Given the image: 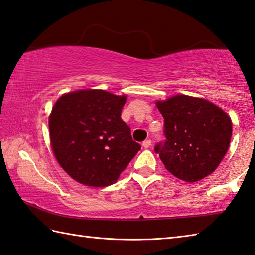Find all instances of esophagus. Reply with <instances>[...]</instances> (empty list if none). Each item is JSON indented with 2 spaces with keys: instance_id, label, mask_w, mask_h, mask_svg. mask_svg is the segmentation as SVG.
I'll return each mask as SVG.
<instances>
[{
  "instance_id": "1",
  "label": "esophagus",
  "mask_w": 255,
  "mask_h": 255,
  "mask_svg": "<svg viewBox=\"0 0 255 255\" xmlns=\"http://www.w3.org/2000/svg\"><path fill=\"white\" fill-rule=\"evenodd\" d=\"M142 146L145 148H149L151 146V140L150 139H147L142 142Z\"/></svg>"
}]
</instances>
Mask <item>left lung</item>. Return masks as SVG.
Listing matches in <instances>:
<instances>
[{
	"mask_svg": "<svg viewBox=\"0 0 255 255\" xmlns=\"http://www.w3.org/2000/svg\"><path fill=\"white\" fill-rule=\"evenodd\" d=\"M164 117L165 140L156 143L165 168L185 182L212 174L229 149L232 122L223 110L205 99L178 95L158 101Z\"/></svg>",
	"mask_w": 255,
	"mask_h": 255,
	"instance_id": "left-lung-1",
	"label": "left lung"
}]
</instances>
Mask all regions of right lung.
<instances>
[{
	"label": "right lung",
	"instance_id": "right-lung-1",
	"mask_svg": "<svg viewBox=\"0 0 255 255\" xmlns=\"http://www.w3.org/2000/svg\"><path fill=\"white\" fill-rule=\"evenodd\" d=\"M126 96L78 90L55 103L49 119L54 156L71 177L87 186L114 184L141 146L122 119Z\"/></svg>",
	"mask_w": 255,
	"mask_h": 255
}]
</instances>
